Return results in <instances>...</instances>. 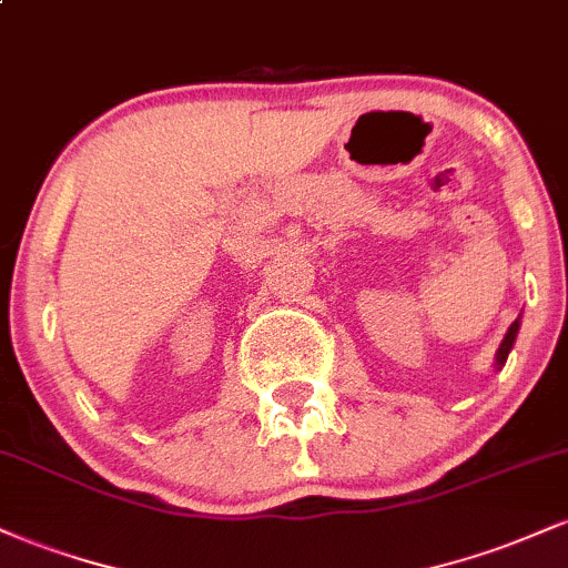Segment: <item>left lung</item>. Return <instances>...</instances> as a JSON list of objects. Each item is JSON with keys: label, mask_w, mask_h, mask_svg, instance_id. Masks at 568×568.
<instances>
[{"label": "left lung", "mask_w": 568, "mask_h": 568, "mask_svg": "<svg viewBox=\"0 0 568 568\" xmlns=\"http://www.w3.org/2000/svg\"><path fill=\"white\" fill-rule=\"evenodd\" d=\"M518 331H520V317L510 325V328H507V334H505V338H501L497 355H494V368H497V371H501V366H505V363H507V355H510V349H513V344H515V336H518Z\"/></svg>", "instance_id": "obj_1"}]
</instances>
